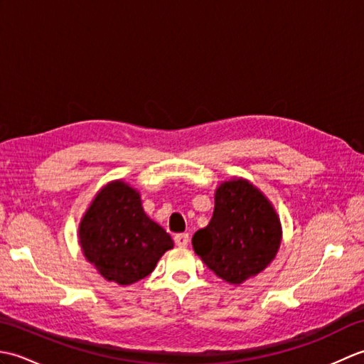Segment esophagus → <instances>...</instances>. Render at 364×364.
<instances>
[{
	"label": "esophagus",
	"instance_id": "34e87169",
	"mask_svg": "<svg viewBox=\"0 0 364 364\" xmlns=\"http://www.w3.org/2000/svg\"><path fill=\"white\" fill-rule=\"evenodd\" d=\"M175 244L178 247H186L189 244V235L188 233H178V235H175Z\"/></svg>",
	"mask_w": 364,
	"mask_h": 364
}]
</instances>
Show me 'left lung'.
<instances>
[{"label": "left lung", "instance_id": "8db88e82", "mask_svg": "<svg viewBox=\"0 0 364 364\" xmlns=\"http://www.w3.org/2000/svg\"><path fill=\"white\" fill-rule=\"evenodd\" d=\"M282 237L280 218L264 192L233 176L215 188L213 218L192 236V247L215 275L239 286L275 259Z\"/></svg>", "mask_w": 364, "mask_h": 364}]
</instances>
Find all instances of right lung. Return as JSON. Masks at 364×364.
Here are the masks:
<instances>
[{
    "label": "right lung",
    "mask_w": 364,
    "mask_h": 364,
    "mask_svg": "<svg viewBox=\"0 0 364 364\" xmlns=\"http://www.w3.org/2000/svg\"><path fill=\"white\" fill-rule=\"evenodd\" d=\"M84 258L97 272L120 286L142 280L156 267L173 241L145 214L141 192L114 180L92 198L78 227Z\"/></svg>",
    "instance_id": "right-lung-1"
}]
</instances>
